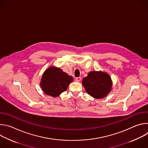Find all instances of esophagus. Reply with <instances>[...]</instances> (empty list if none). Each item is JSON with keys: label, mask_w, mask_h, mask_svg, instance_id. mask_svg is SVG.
Instances as JSON below:
<instances>
[{"label": "esophagus", "mask_w": 148, "mask_h": 148, "mask_svg": "<svg viewBox=\"0 0 148 148\" xmlns=\"http://www.w3.org/2000/svg\"><path fill=\"white\" fill-rule=\"evenodd\" d=\"M81 80V77H77V78H75V81H77V82H79Z\"/></svg>", "instance_id": "esophagus-1"}]
</instances>
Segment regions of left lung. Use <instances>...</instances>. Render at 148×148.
Here are the masks:
<instances>
[{
  "instance_id": "obj_1",
  "label": "left lung",
  "mask_w": 148,
  "mask_h": 148,
  "mask_svg": "<svg viewBox=\"0 0 148 148\" xmlns=\"http://www.w3.org/2000/svg\"><path fill=\"white\" fill-rule=\"evenodd\" d=\"M82 85L91 97L101 99L111 91L112 82L111 77L102 71H91L82 79Z\"/></svg>"
}]
</instances>
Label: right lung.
Here are the masks:
<instances>
[{
    "label": "right lung",
    "instance_id": "add662e5",
    "mask_svg": "<svg viewBox=\"0 0 148 148\" xmlns=\"http://www.w3.org/2000/svg\"><path fill=\"white\" fill-rule=\"evenodd\" d=\"M73 78L60 68L50 67L42 75L40 86L43 91L53 97L59 96L66 91Z\"/></svg>",
    "mask_w": 148,
    "mask_h": 148
}]
</instances>
